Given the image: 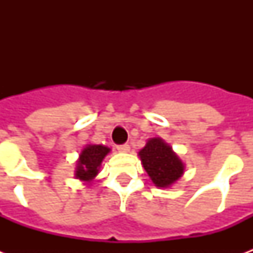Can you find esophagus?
<instances>
[{
    "mask_svg": "<svg viewBox=\"0 0 253 253\" xmlns=\"http://www.w3.org/2000/svg\"><path fill=\"white\" fill-rule=\"evenodd\" d=\"M117 148H118L119 152H128V151H130V146H128L127 143H125V144H121V146H118Z\"/></svg>",
    "mask_w": 253,
    "mask_h": 253,
    "instance_id": "obj_1",
    "label": "esophagus"
}]
</instances>
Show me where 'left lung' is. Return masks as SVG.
I'll use <instances>...</instances> for the list:
<instances>
[{
  "instance_id": "left-lung-1",
  "label": "left lung",
  "mask_w": 253,
  "mask_h": 253,
  "mask_svg": "<svg viewBox=\"0 0 253 253\" xmlns=\"http://www.w3.org/2000/svg\"><path fill=\"white\" fill-rule=\"evenodd\" d=\"M139 156L146 172L159 188H168L184 173V164L160 138L148 140Z\"/></svg>"
}]
</instances>
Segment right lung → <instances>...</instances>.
<instances>
[{"label": "right lung", "mask_w": 253, "mask_h": 253, "mask_svg": "<svg viewBox=\"0 0 253 253\" xmlns=\"http://www.w3.org/2000/svg\"><path fill=\"white\" fill-rule=\"evenodd\" d=\"M110 152V150L105 146H87L85 147L79 159V166H77L76 177L83 181L93 180L98 168L102 163L103 158Z\"/></svg>", "instance_id": "1"}]
</instances>
